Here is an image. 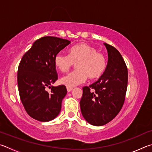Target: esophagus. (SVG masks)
Listing matches in <instances>:
<instances>
[{"instance_id":"34e87169","label":"esophagus","mask_w":152,"mask_h":152,"mask_svg":"<svg viewBox=\"0 0 152 152\" xmlns=\"http://www.w3.org/2000/svg\"><path fill=\"white\" fill-rule=\"evenodd\" d=\"M73 89L72 88V87H66V90H67V91L68 92H70V91H71L72 90H73Z\"/></svg>"}]
</instances>
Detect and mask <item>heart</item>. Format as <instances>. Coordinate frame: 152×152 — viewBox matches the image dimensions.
<instances>
[{"instance_id":"b5f03b06","label":"heart","mask_w":152,"mask_h":152,"mask_svg":"<svg viewBox=\"0 0 152 152\" xmlns=\"http://www.w3.org/2000/svg\"><path fill=\"white\" fill-rule=\"evenodd\" d=\"M54 63L57 69L63 73L68 71L73 64L77 70L63 77L60 83L67 87H73L89 79H97L102 75L106 69L105 56L97 52V49L81 42L71 47L69 55L58 53L55 56Z\"/></svg>"}]
</instances>
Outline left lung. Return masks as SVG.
<instances>
[{"mask_svg": "<svg viewBox=\"0 0 152 152\" xmlns=\"http://www.w3.org/2000/svg\"><path fill=\"white\" fill-rule=\"evenodd\" d=\"M108 63L99 80L83 87L80 101L81 113L93 126H101L111 121L121 110L125 102L128 74L126 63L118 50L104 43Z\"/></svg>", "mask_w": 152, "mask_h": 152, "instance_id": "obj_1", "label": "left lung"}]
</instances>
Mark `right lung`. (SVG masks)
<instances>
[{"label": "right lung", "mask_w": 152, "mask_h": 152, "mask_svg": "<svg viewBox=\"0 0 152 152\" xmlns=\"http://www.w3.org/2000/svg\"><path fill=\"white\" fill-rule=\"evenodd\" d=\"M71 41L55 37H43L34 42L23 56L17 73L20 98L25 110L32 118L39 121L55 119L61 109L66 94L65 86L47 87L57 80L55 56Z\"/></svg>", "instance_id": "add662e5"}]
</instances>
